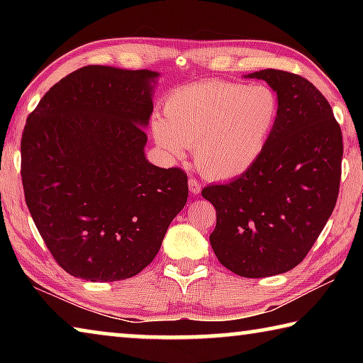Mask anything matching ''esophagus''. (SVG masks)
Instances as JSON below:
<instances>
[{
  "instance_id": "1",
  "label": "esophagus",
  "mask_w": 363,
  "mask_h": 363,
  "mask_svg": "<svg viewBox=\"0 0 363 363\" xmlns=\"http://www.w3.org/2000/svg\"><path fill=\"white\" fill-rule=\"evenodd\" d=\"M189 190H190V194H192V195H199L200 190H201L199 181H196V179H189Z\"/></svg>"
}]
</instances>
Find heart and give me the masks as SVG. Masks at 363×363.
<instances>
[{"mask_svg":"<svg viewBox=\"0 0 363 363\" xmlns=\"http://www.w3.org/2000/svg\"><path fill=\"white\" fill-rule=\"evenodd\" d=\"M279 113L277 93L266 84L206 79L168 96L164 118L152 121V136L173 160L194 149L201 173L225 181L248 173L259 162Z\"/></svg>","mask_w":363,"mask_h":363,"instance_id":"obj_1","label":"heart"}]
</instances>
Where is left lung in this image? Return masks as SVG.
I'll return each mask as SVG.
<instances>
[{"label":"left lung","instance_id":"obj_1","mask_svg":"<svg viewBox=\"0 0 363 363\" xmlns=\"http://www.w3.org/2000/svg\"><path fill=\"white\" fill-rule=\"evenodd\" d=\"M245 78L277 93V125L248 173L201 195L216 208L210 243L219 262L261 279L296 267L320 235L340 192L342 136L328 101L306 78L275 69Z\"/></svg>","mask_w":363,"mask_h":363}]
</instances>
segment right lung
Returning a JSON list of instances; mask_svg holds the SVG:
<instances>
[{"label": "right lung", "mask_w": 363, "mask_h": 363, "mask_svg": "<svg viewBox=\"0 0 363 363\" xmlns=\"http://www.w3.org/2000/svg\"><path fill=\"white\" fill-rule=\"evenodd\" d=\"M160 73L88 65L43 96L23 128L22 184L54 259L73 277L138 275L187 203V176L144 147Z\"/></svg>", "instance_id": "right-lung-1"}]
</instances>
